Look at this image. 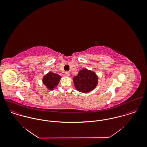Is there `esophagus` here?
<instances>
[{
    "instance_id": "esophagus-1",
    "label": "esophagus",
    "mask_w": 147,
    "mask_h": 147,
    "mask_svg": "<svg viewBox=\"0 0 147 147\" xmlns=\"http://www.w3.org/2000/svg\"><path fill=\"white\" fill-rule=\"evenodd\" d=\"M65 75L66 76H69V75H70L69 72V71H66V72H65Z\"/></svg>"
}]
</instances>
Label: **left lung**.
<instances>
[{
  "mask_svg": "<svg viewBox=\"0 0 147 147\" xmlns=\"http://www.w3.org/2000/svg\"><path fill=\"white\" fill-rule=\"evenodd\" d=\"M76 89L82 93H88L96 88L98 83V76L94 71L83 68L73 78Z\"/></svg>",
  "mask_w": 147,
  "mask_h": 147,
  "instance_id": "obj_1",
  "label": "left lung"
}]
</instances>
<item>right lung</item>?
Instances as JSON below:
<instances>
[{
	"label": "right lung",
	"mask_w": 147,
	"mask_h": 147,
	"mask_svg": "<svg viewBox=\"0 0 147 147\" xmlns=\"http://www.w3.org/2000/svg\"><path fill=\"white\" fill-rule=\"evenodd\" d=\"M61 79V77L60 75L50 71L43 76L42 83L49 90H51L57 87Z\"/></svg>",
	"instance_id": "add662e5"
}]
</instances>
